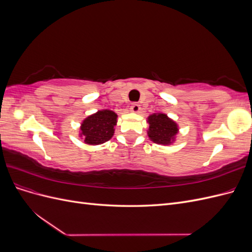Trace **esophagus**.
<instances>
[{"mask_svg": "<svg viewBox=\"0 0 252 252\" xmlns=\"http://www.w3.org/2000/svg\"><path fill=\"white\" fill-rule=\"evenodd\" d=\"M140 109H141V107H140V104H138V103H132V104H131V106H130V110H131L132 112H139V111H140Z\"/></svg>", "mask_w": 252, "mask_h": 252, "instance_id": "34e87169", "label": "esophagus"}]
</instances>
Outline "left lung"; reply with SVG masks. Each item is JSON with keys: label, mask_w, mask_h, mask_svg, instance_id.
Wrapping results in <instances>:
<instances>
[{"label": "left lung", "mask_w": 252, "mask_h": 252, "mask_svg": "<svg viewBox=\"0 0 252 252\" xmlns=\"http://www.w3.org/2000/svg\"><path fill=\"white\" fill-rule=\"evenodd\" d=\"M148 136L157 144L170 145L174 142L179 131L178 124L165 113H154L148 117Z\"/></svg>", "instance_id": "obj_1"}]
</instances>
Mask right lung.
Instances as JSON below:
<instances>
[{"instance_id": "1", "label": "right lung", "mask_w": 252, "mask_h": 252, "mask_svg": "<svg viewBox=\"0 0 252 252\" xmlns=\"http://www.w3.org/2000/svg\"><path fill=\"white\" fill-rule=\"evenodd\" d=\"M118 114L108 109L98 110L83 121L80 136L88 145H100L109 141L114 133Z\"/></svg>"}]
</instances>
